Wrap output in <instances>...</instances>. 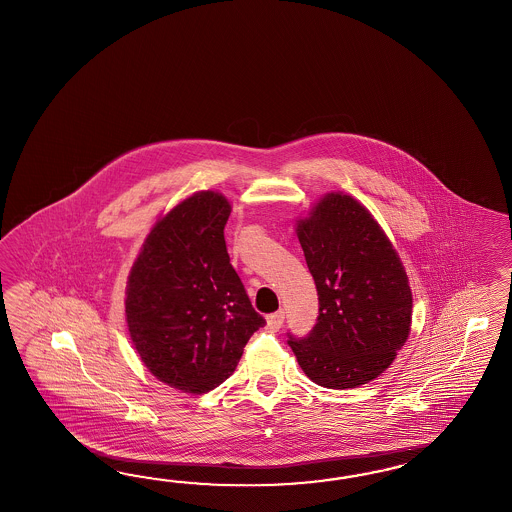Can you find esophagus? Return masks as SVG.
I'll list each match as a JSON object with an SVG mask.
<instances>
[{
	"mask_svg": "<svg viewBox=\"0 0 512 512\" xmlns=\"http://www.w3.org/2000/svg\"><path fill=\"white\" fill-rule=\"evenodd\" d=\"M283 322H285V311H283V309L274 312V314H270V316L266 318V324H268V327H270L272 331H279Z\"/></svg>",
	"mask_w": 512,
	"mask_h": 512,
	"instance_id": "34e87169",
	"label": "esophagus"
}]
</instances>
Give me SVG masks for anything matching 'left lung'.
Wrapping results in <instances>:
<instances>
[{
    "instance_id": "left-lung-1",
    "label": "left lung",
    "mask_w": 512,
    "mask_h": 512,
    "mask_svg": "<svg viewBox=\"0 0 512 512\" xmlns=\"http://www.w3.org/2000/svg\"><path fill=\"white\" fill-rule=\"evenodd\" d=\"M296 231L320 309L311 333H288V346L316 385H364L387 370L411 331V287L398 253L346 194H327Z\"/></svg>"
}]
</instances>
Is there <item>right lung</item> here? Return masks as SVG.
I'll return each instance as SVG.
<instances>
[{
	"instance_id": "add662e5",
	"label": "right lung",
	"mask_w": 512,
	"mask_h": 512,
	"mask_svg": "<svg viewBox=\"0 0 512 512\" xmlns=\"http://www.w3.org/2000/svg\"><path fill=\"white\" fill-rule=\"evenodd\" d=\"M229 214L212 190L181 201L151 229L127 281L125 316L140 359L192 394L222 385L266 324L229 262Z\"/></svg>"
}]
</instances>
